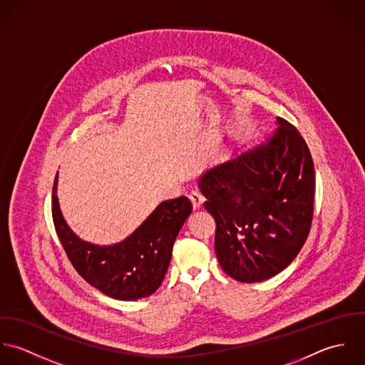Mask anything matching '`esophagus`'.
<instances>
[{"label":"esophagus","mask_w":365,"mask_h":365,"mask_svg":"<svg viewBox=\"0 0 365 365\" xmlns=\"http://www.w3.org/2000/svg\"><path fill=\"white\" fill-rule=\"evenodd\" d=\"M189 199H190V202H192V205H193L195 209H200V207L203 206L205 200H206L205 196H203L200 192H197V190L192 192V193L189 195Z\"/></svg>","instance_id":"1"}]
</instances>
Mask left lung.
<instances>
[{
  "instance_id": "1",
  "label": "left lung",
  "mask_w": 365,
  "mask_h": 365,
  "mask_svg": "<svg viewBox=\"0 0 365 365\" xmlns=\"http://www.w3.org/2000/svg\"><path fill=\"white\" fill-rule=\"evenodd\" d=\"M259 144L199 178L206 210L216 220L215 250L238 282L267 281L302 250L312 225L314 166L299 131L284 118Z\"/></svg>"
}]
</instances>
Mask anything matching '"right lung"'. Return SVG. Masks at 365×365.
<instances>
[{"mask_svg": "<svg viewBox=\"0 0 365 365\" xmlns=\"http://www.w3.org/2000/svg\"><path fill=\"white\" fill-rule=\"evenodd\" d=\"M192 213L186 196L165 200L125 240L98 245L81 240L62 215L58 173L52 190V216L74 269L96 289L118 300H137L156 291L168 271L173 242Z\"/></svg>", "mask_w": 365, "mask_h": 365, "instance_id": "1", "label": "right lung"}]
</instances>
